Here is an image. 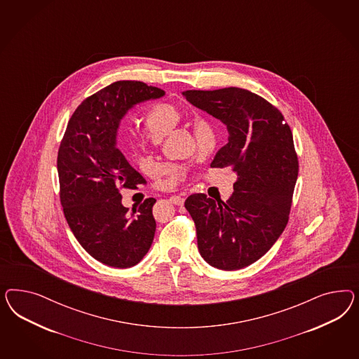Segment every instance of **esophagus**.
I'll return each mask as SVG.
<instances>
[{
	"label": "esophagus",
	"instance_id": "34e87169",
	"mask_svg": "<svg viewBox=\"0 0 359 359\" xmlns=\"http://www.w3.org/2000/svg\"><path fill=\"white\" fill-rule=\"evenodd\" d=\"M170 201L175 204V205H179V207H182L183 204H184V198L183 197H180V196H171L170 197Z\"/></svg>",
	"mask_w": 359,
	"mask_h": 359
}]
</instances>
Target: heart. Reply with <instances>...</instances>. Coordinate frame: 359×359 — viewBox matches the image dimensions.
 <instances>
[{"label":"heart","instance_id":"b5f03b06","mask_svg":"<svg viewBox=\"0 0 359 359\" xmlns=\"http://www.w3.org/2000/svg\"><path fill=\"white\" fill-rule=\"evenodd\" d=\"M184 114L179 108L170 102H158L147 109L144 113V126L150 134L141 135L138 144L149 147L156 144L167 134L183 121ZM196 143L201 155L209 156L216 151L218 146V133L210 121L201 120L196 126ZM158 175L165 176L170 184H176L185 177V168L177 164H161L155 168Z\"/></svg>","mask_w":359,"mask_h":359}]
</instances>
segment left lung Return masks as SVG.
<instances>
[{"instance_id": "8db88e82", "label": "left lung", "mask_w": 359, "mask_h": 359, "mask_svg": "<svg viewBox=\"0 0 359 359\" xmlns=\"http://www.w3.org/2000/svg\"><path fill=\"white\" fill-rule=\"evenodd\" d=\"M164 96L161 88L122 80L86 98L68 121L57 152L60 203L79 243L95 259L128 269L151 248L155 198L131 209L122 205L118 185L146 184L117 149L120 122L134 105Z\"/></svg>"}]
</instances>
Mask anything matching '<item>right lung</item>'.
<instances>
[{
  "label": "right lung",
  "instance_id": "1",
  "mask_svg": "<svg viewBox=\"0 0 359 359\" xmlns=\"http://www.w3.org/2000/svg\"><path fill=\"white\" fill-rule=\"evenodd\" d=\"M183 96L226 125L229 142L210 167L237 175L226 203L204 194L185 200L198 251L219 270L248 267L271 249L288 222L299 172L292 133L278 109L246 89L185 90Z\"/></svg>",
  "mask_w": 359,
  "mask_h": 359
}]
</instances>
